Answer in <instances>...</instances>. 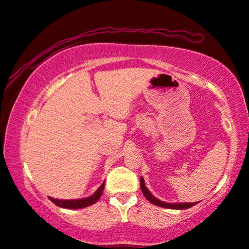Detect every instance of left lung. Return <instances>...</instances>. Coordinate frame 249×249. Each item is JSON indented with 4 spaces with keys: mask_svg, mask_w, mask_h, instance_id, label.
Returning a JSON list of instances; mask_svg holds the SVG:
<instances>
[{
    "mask_svg": "<svg viewBox=\"0 0 249 249\" xmlns=\"http://www.w3.org/2000/svg\"><path fill=\"white\" fill-rule=\"evenodd\" d=\"M140 187H141L142 194L144 195V197L147 198L151 204H154L156 206H159V207L170 208V210H187V208H190L198 203V201L197 203H165V201L159 200L151 194L150 191L148 190L147 187H145L143 178H140Z\"/></svg>",
    "mask_w": 249,
    "mask_h": 249,
    "instance_id": "obj_1",
    "label": "left lung"
}]
</instances>
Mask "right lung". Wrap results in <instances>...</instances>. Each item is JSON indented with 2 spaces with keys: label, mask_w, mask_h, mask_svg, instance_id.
<instances>
[{
  "label": "right lung",
  "mask_w": 249,
  "mask_h": 249,
  "mask_svg": "<svg viewBox=\"0 0 249 249\" xmlns=\"http://www.w3.org/2000/svg\"><path fill=\"white\" fill-rule=\"evenodd\" d=\"M105 188V182L102 183L97 191L94 192L93 195H91L90 197L82 198V199H71V200H62V199H54V198H50V200L52 201L53 204H55L59 207L62 208H69V210H78V208L88 207L90 205H93L99 200V198L101 197L102 191H104Z\"/></svg>",
  "instance_id": "1"
}]
</instances>
